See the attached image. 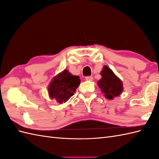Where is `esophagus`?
I'll return each instance as SVG.
<instances>
[{
  "mask_svg": "<svg viewBox=\"0 0 159 159\" xmlns=\"http://www.w3.org/2000/svg\"><path fill=\"white\" fill-rule=\"evenodd\" d=\"M85 80H89V81H92V80H93V76H86L85 77Z\"/></svg>",
  "mask_w": 159,
  "mask_h": 159,
  "instance_id": "esophagus-1",
  "label": "esophagus"
}]
</instances>
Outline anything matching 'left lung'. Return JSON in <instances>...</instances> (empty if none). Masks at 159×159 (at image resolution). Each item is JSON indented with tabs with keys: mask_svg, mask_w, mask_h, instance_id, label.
Wrapping results in <instances>:
<instances>
[{
	"mask_svg": "<svg viewBox=\"0 0 159 159\" xmlns=\"http://www.w3.org/2000/svg\"><path fill=\"white\" fill-rule=\"evenodd\" d=\"M102 79L98 80V84L104 97L108 99H113L123 92V87L120 79L117 77L111 69L104 66L101 71Z\"/></svg>",
	"mask_w": 159,
	"mask_h": 159,
	"instance_id": "8db88e82",
	"label": "left lung"
}]
</instances>
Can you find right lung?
Returning <instances> with one entry per match:
<instances>
[{"label": "right lung", "mask_w": 159, "mask_h": 159, "mask_svg": "<svg viewBox=\"0 0 159 159\" xmlns=\"http://www.w3.org/2000/svg\"><path fill=\"white\" fill-rule=\"evenodd\" d=\"M80 83L79 76H74L67 70H64L55 76L50 83L48 87L49 97L60 104L67 102L75 93Z\"/></svg>", "instance_id": "add662e5"}]
</instances>
